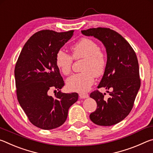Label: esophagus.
Returning a JSON list of instances; mask_svg holds the SVG:
<instances>
[{
    "label": "esophagus",
    "instance_id": "obj_1",
    "mask_svg": "<svg viewBox=\"0 0 153 153\" xmlns=\"http://www.w3.org/2000/svg\"><path fill=\"white\" fill-rule=\"evenodd\" d=\"M79 96L80 98H87L89 97L88 94H87V93H84V92H80L79 94Z\"/></svg>",
    "mask_w": 153,
    "mask_h": 153
}]
</instances>
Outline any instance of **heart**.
I'll list each match as a JSON object with an SVG mask.
<instances>
[{"instance_id": "heart-1", "label": "heart", "mask_w": 153, "mask_h": 153, "mask_svg": "<svg viewBox=\"0 0 153 153\" xmlns=\"http://www.w3.org/2000/svg\"><path fill=\"white\" fill-rule=\"evenodd\" d=\"M72 57L74 59H84L81 71L72 75L66 80L68 89L72 91L85 92L93 84L94 76L99 77L104 73L107 59L103 52L94 40L84 38L71 46ZM73 58L63 50L57 51L55 56L56 67L64 75L71 72Z\"/></svg>"}]
</instances>
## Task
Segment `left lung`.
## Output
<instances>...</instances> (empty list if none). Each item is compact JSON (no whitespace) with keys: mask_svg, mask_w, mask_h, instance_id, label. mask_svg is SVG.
I'll use <instances>...</instances> for the list:
<instances>
[{"mask_svg":"<svg viewBox=\"0 0 153 153\" xmlns=\"http://www.w3.org/2000/svg\"><path fill=\"white\" fill-rule=\"evenodd\" d=\"M81 32L86 36H94L105 46L107 65L98 88L111 90L108 99L104 98L105 93L98 90L90 94L97 108L90 119L98 126L115 125L129 115L140 87L138 59L130 45L115 31L97 27Z\"/></svg>","mask_w":153,"mask_h":153,"instance_id":"left-lung-1","label":"left lung"}]
</instances>
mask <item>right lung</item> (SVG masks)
I'll return each mask as SVG.
<instances>
[{"label":"right lung","mask_w":153,"mask_h":153,"mask_svg":"<svg viewBox=\"0 0 153 153\" xmlns=\"http://www.w3.org/2000/svg\"><path fill=\"white\" fill-rule=\"evenodd\" d=\"M74 30H42L31 36L15 67L17 100L33 125L43 129L58 128L66 121L69 107L78 99L76 92L61 91L64 81L55 63L57 51L74 35ZM59 92L53 97L51 89Z\"/></svg>","instance_id":"add662e5"}]
</instances>
